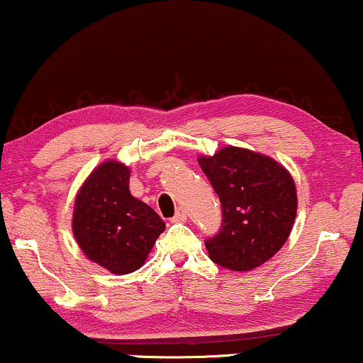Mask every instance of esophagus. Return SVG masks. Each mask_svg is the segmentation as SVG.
<instances>
[{
    "label": "esophagus",
    "mask_w": 363,
    "mask_h": 363,
    "mask_svg": "<svg viewBox=\"0 0 363 363\" xmlns=\"http://www.w3.org/2000/svg\"><path fill=\"white\" fill-rule=\"evenodd\" d=\"M186 220H187V211L184 210V208H177L176 215H174V218H172V222L179 223V222H186Z\"/></svg>",
    "instance_id": "1"
}]
</instances>
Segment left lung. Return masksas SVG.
I'll return each instance as SVG.
<instances>
[{
    "label": "left lung",
    "instance_id": "1",
    "mask_svg": "<svg viewBox=\"0 0 363 363\" xmlns=\"http://www.w3.org/2000/svg\"><path fill=\"white\" fill-rule=\"evenodd\" d=\"M198 162L222 203V228L205 242L210 259L232 272H251L289 239L297 215L294 179L272 157L239 147Z\"/></svg>",
    "mask_w": 363,
    "mask_h": 363
}]
</instances>
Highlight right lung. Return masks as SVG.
<instances>
[{
  "instance_id": "right-lung-1",
  "label": "right lung",
  "mask_w": 363,
  "mask_h": 363,
  "mask_svg": "<svg viewBox=\"0 0 363 363\" xmlns=\"http://www.w3.org/2000/svg\"><path fill=\"white\" fill-rule=\"evenodd\" d=\"M129 169L102 162L74 199L73 235L90 261L114 274L136 272L147 261L164 220L129 193Z\"/></svg>"
}]
</instances>
